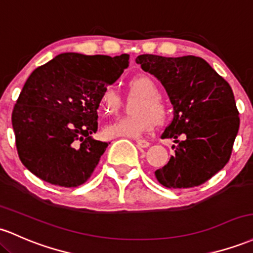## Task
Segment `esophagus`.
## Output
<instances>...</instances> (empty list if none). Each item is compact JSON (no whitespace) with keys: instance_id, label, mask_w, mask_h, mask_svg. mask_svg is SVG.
Listing matches in <instances>:
<instances>
[{"instance_id":"esophagus-1","label":"esophagus","mask_w":253,"mask_h":253,"mask_svg":"<svg viewBox=\"0 0 253 253\" xmlns=\"http://www.w3.org/2000/svg\"><path fill=\"white\" fill-rule=\"evenodd\" d=\"M135 143H137V145L139 146V148H148L150 145V143L148 140H144V139H137L135 140Z\"/></svg>"}]
</instances>
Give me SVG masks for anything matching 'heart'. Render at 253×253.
<instances>
[{
    "mask_svg": "<svg viewBox=\"0 0 253 253\" xmlns=\"http://www.w3.org/2000/svg\"><path fill=\"white\" fill-rule=\"evenodd\" d=\"M129 91L141 98L133 107L134 115L125 116L104 127L108 138H140L152 131L155 124L167 116V108L160 97V88L154 79L146 74H138L128 82ZM121 107V96L115 87L107 86L99 96V108L105 114H115Z\"/></svg>",
    "mask_w": 253,
    "mask_h": 253,
    "instance_id": "obj_1",
    "label": "heart"
}]
</instances>
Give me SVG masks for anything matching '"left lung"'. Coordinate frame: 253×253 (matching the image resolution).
Instances as JSON below:
<instances>
[{"label":"left lung","instance_id":"left-lung-1","mask_svg":"<svg viewBox=\"0 0 253 253\" xmlns=\"http://www.w3.org/2000/svg\"><path fill=\"white\" fill-rule=\"evenodd\" d=\"M143 71L162 83L174 107V118L162 139L174 138L175 155L155 171L168 188L204 184L228 163L239 131V112L232 87L202 57L144 54L135 59ZM180 135L184 141H177Z\"/></svg>","mask_w":253,"mask_h":253}]
</instances>
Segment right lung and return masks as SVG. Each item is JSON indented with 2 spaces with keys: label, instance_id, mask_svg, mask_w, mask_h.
<instances>
[{
  "label": "right lung",
  "instance_id": "obj_1",
  "mask_svg": "<svg viewBox=\"0 0 253 253\" xmlns=\"http://www.w3.org/2000/svg\"><path fill=\"white\" fill-rule=\"evenodd\" d=\"M129 55L65 52L36 68L14 105L12 124L23 165L61 187L85 184L108 144L98 128L99 96L128 66Z\"/></svg>",
  "mask_w": 253,
  "mask_h": 253
}]
</instances>
